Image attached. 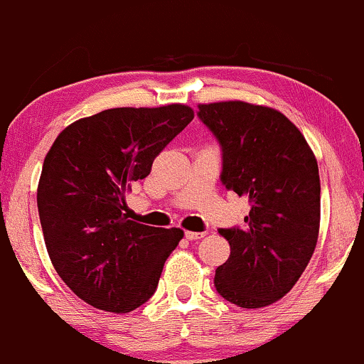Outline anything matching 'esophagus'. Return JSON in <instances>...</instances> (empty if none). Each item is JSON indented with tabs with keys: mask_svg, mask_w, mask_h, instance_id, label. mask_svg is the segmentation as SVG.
<instances>
[{
	"mask_svg": "<svg viewBox=\"0 0 364 364\" xmlns=\"http://www.w3.org/2000/svg\"><path fill=\"white\" fill-rule=\"evenodd\" d=\"M186 237L189 241H196V240H201V237H205V232H194V230H187Z\"/></svg>",
	"mask_w": 364,
	"mask_h": 364,
	"instance_id": "1",
	"label": "esophagus"
}]
</instances>
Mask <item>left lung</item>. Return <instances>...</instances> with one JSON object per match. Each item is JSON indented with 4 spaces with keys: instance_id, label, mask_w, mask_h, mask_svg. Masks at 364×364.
Instances as JSON below:
<instances>
[{
    "instance_id": "1",
    "label": "left lung",
    "mask_w": 364,
    "mask_h": 364,
    "mask_svg": "<svg viewBox=\"0 0 364 364\" xmlns=\"http://www.w3.org/2000/svg\"><path fill=\"white\" fill-rule=\"evenodd\" d=\"M198 109L222 146V183L250 201L245 229L218 230L230 255L215 271V288L237 307H267L295 287L318 243V161L302 132L276 109L243 100Z\"/></svg>"
}]
</instances>
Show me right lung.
<instances>
[{
	"instance_id": "right-lung-1",
	"label": "right lung",
	"mask_w": 364,
	"mask_h": 364,
	"mask_svg": "<svg viewBox=\"0 0 364 364\" xmlns=\"http://www.w3.org/2000/svg\"><path fill=\"white\" fill-rule=\"evenodd\" d=\"M193 118L183 104L105 109L65 127L46 152L38 183L46 252L90 306L124 314L156 291L183 230L130 220L124 194Z\"/></svg>"
}]
</instances>
